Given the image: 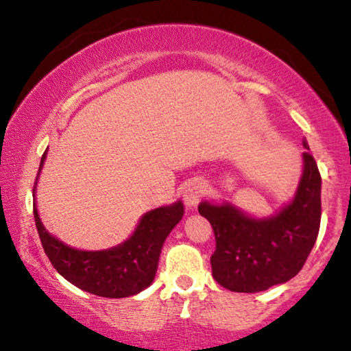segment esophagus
Masks as SVG:
<instances>
[{
  "instance_id": "1",
  "label": "esophagus",
  "mask_w": 351,
  "mask_h": 351,
  "mask_svg": "<svg viewBox=\"0 0 351 351\" xmlns=\"http://www.w3.org/2000/svg\"><path fill=\"white\" fill-rule=\"evenodd\" d=\"M203 196H204V186H203V183H201V181L193 180V181H189L186 186H184L183 199L189 208L196 206V204L199 203Z\"/></svg>"
}]
</instances>
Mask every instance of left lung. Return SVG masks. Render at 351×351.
Listing matches in <instances>:
<instances>
[{"mask_svg": "<svg viewBox=\"0 0 351 351\" xmlns=\"http://www.w3.org/2000/svg\"><path fill=\"white\" fill-rule=\"evenodd\" d=\"M304 147L308 148L307 142ZM322 178L312 153L304 152V175L295 198L279 215L252 219L231 204L198 206L211 223L216 249L213 277L232 292H261L300 272L315 244L322 217Z\"/></svg>", "mask_w": 351, "mask_h": 351, "instance_id": "8db88e82", "label": "left lung"}]
</instances>
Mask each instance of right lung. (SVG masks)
Returning <instances> with one entry per match:
<instances>
[{"label": "right lung", "mask_w": 351, "mask_h": 351, "mask_svg": "<svg viewBox=\"0 0 351 351\" xmlns=\"http://www.w3.org/2000/svg\"><path fill=\"white\" fill-rule=\"evenodd\" d=\"M46 153L41 158V167ZM39 167V170H41ZM183 204L153 209L140 221L134 236L107 251H77L51 236L39 219L34 204V221L44 252L64 279L88 293L122 299L142 292L155 279L162 245L183 217Z\"/></svg>", "instance_id": "obj_1"}]
</instances>
